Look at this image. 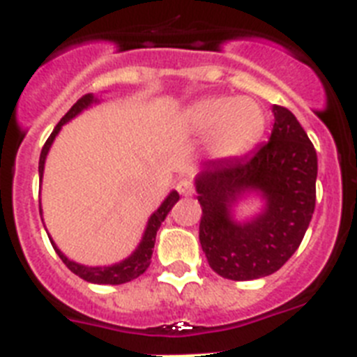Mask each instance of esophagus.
<instances>
[{"instance_id": "obj_1", "label": "esophagus", "mask_w": 357, "mask_h": 357, "mask_svg": "<svg viewBox=\"0 0 357 357\" xmlns=\"http://www.w3.org/2000/svg\"><path fill=\"white\" fill-rule=\"evenodd\" d=\"M176 191L181 195H184V197H191L193 195V184H191V181H188V178H181V181L176 182Z\"/></svg>"}]
</instances>
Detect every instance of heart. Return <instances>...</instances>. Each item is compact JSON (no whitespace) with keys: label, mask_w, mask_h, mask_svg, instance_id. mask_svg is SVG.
Masks as SVG:
<instances>
[{"label":"heart","mask_w":357,"mask_h":357,"mask_svg":"<svg viewBox=\"0 0 357 357\" xmlns=\"http://www.w3.org/2000/svg\"><path fill=\"white\" fill-rule=\"evenodd\" d=\"M185 128L195 134H209L214 157H232L255 143L264 128L259 103L250 98H207L182 114Z\"/></svg>","instance_id":"b5f03b06"}]
</instances>
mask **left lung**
<instances>
[{
  "mask_svg": "<svg viewBox=\"0 0 357 357\" xmlns=\"http://www.w3.org/2000/svg\"><path fill=\"white\" fill-rule=\"evenodd\" d=\"M272 112L268 143L245 157L206 162L195 178L202 250L214 272L230 280L275 273L301 247L314 213L317 150L286 107L273 105ZM250 190L261 195L265 207L238 222L231 207Z\"/></svg>",
  "mask_w": 357,
  "mask_h": 357,
  "instance_id": "1",
  "label": "left lung"
}]
</instances>
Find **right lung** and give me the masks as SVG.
<instances>
[{"label":"right lung","mask_w":357,"mask_h":357,"mask_svg":"<svg viewBox=\"0 0 357 357\" xmlns=\"http://www.w3.org/2000/svg\"><path fill=\"white\" fill-rule=\"evenodd\" d=\"M98 102H100V100H98L96 96H93V94H85V96H82L80 100H78V102L68 110V114H66L61 121L56 123V127L53 128L52 135H50L48 141L44 143L43 151H40V159H39V178L40 181H43L44 162H46V157H48V151H50V148H52L53 141H55L56 134L61 132V128L64 127L66 123L71 121L73 118H77L82 110L89 109L93 103H98ZM178 198L181 197H178V193H176V191H172L168 197L164 198V202L160 204L159 209H157L155 213L148 218L146 229H144V234H143V238H141V243L137 245V248H135V250L128 255L127 259L119 261V263H116V264H110V266H85V264L75 263V261L69 259L68 255L62 254L61 248H56L55 241H53L52 238H50V241H52L53 248H55V252L62 259V263H64L66 266H68L69 270L75 273V275L80 277V279L87 280V282H93V284H125V282H130V280H134V279H137L139 275H143V273L146 272V268L150 266L151 254H153V245H155L157 230H159L160 223L164 222V218L168 216V213L172 211V207L175 206L176 202H178ZM39 213L43 214V209H40V200H39Z\"/></svg>","instance_id":"add662e5"}]
</instances>
